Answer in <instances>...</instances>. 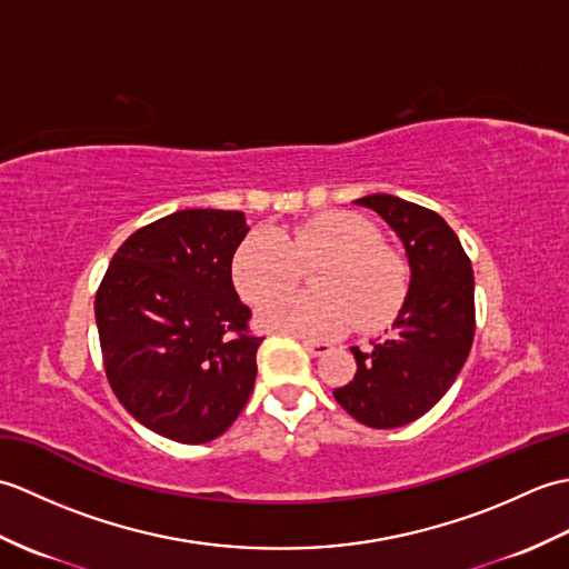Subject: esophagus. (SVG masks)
<instances>
[{
  "instance_id": "34e87169",
  "label": "esophagus",
  "mask_w": 569,
  "mask_h": 569,
  "mask_svg": "<svg viewBox=\"0 0 569 569\" xmlns=\"http://www.w3.org/2000/svg\"><path fill=\"white\" fill-rule=\"evenodd\" d=\"M303 342V347L308 349L310 357H325L332 352V345L330 342H320V340H300Z\"/></svg>"
}]
</instances>
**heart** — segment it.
Returning <instances> with one entry per match:
<instances>
[{
  "mask_svg": "<svg viewBox=\"0 0 569 569\" xmlns=\"http://www.w3.org/2000/svg\"><path fill=\"white\" fill-rule=\"evenodd\" d=\"M316 293H293L261 310V325L276 332L332 340L352 328H373L398 308L406 291L403 261L379 244V232L352 212H322L286 229H259L241 241L232 276L241 298L263 303L298 278L300 266L318 263Z\"/></svg>",
  "mask_w": 569,
  "mask_h": 569,
  "instance_id": "1",
  "label": "heart"
}]
</instances>
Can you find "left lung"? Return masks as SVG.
<instances>
[{"mask_svg":"<svg viewBox=\"0 0 569 569\" xmlns=\"http://www.w3.org/2000/svg\"><path fill=\"white\" fill-rule=\"evenodd\" d=\"M355 202L391 227L410 281L391 330L369 349L352 347L355 379L332 393L361 426L389 430L426 416L465 367L475 340V273L438 212L386 192Z\"/></svg>","mask_w":569,"mask_h":569,"instance_id":"left-lung-1","label":"left lung"}]
</instances>
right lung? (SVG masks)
Instances as JSON below:
<instances>
[{
  "label": "right lung",
  "instance_id": "1",
  "mask_svg": "<svg viewBox=\"0 0 569 569\" xmlns=\"http://www.w3.org/2000/svg\"><path fill=\"white\" fill-rule=\"evenodd\" d=\"M247 232L234 210L166 214L117 249L94 298L114 396L168 440L220 438L251 396L263 337L232 283Z\"/></svg>",
  "mask_w": 569,
  "mask_h": 569
}]
</instances>
